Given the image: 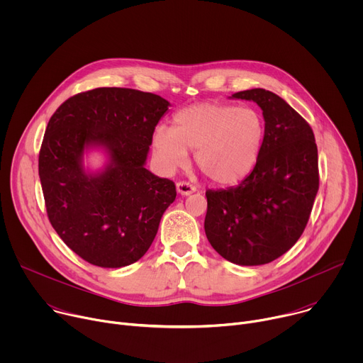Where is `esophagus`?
<instances>
[{
	"label": "esophagus",
	"instance_id": "1",
	"mask_svg": "<svg viewBox=\"0 0 363 363\" xmlns=\"http://www.w3.org/2000/svg\"><path fill=\"white\" fill-rule=\"evenodd\" d=\"M195 186L186 181H179L177 182V191L181 194V195H189L192 192H195Z\"/></svg>",
	"mask_w": 363,
	"mask_h": 363
}]
</instances>
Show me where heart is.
<instances>
[{
	"mask_svg": "<svg viewBox=\"0 0 363 363\" xmlns=\"http://www.w3.org/2000/svg\"><path fill=\"white\" fill-rule=\"evenodd\" d=\"M264 133V121L254 109L206 103L178 112L171 129L155 130L152 145L165 171L184 167L186 150H194L195 164L206 178L233 185L255 167Z\"/></svg>",
	"mask_w": 363,
	"mask_h": 363,
	"instance_id": "obj_1",
	"label": "heart"
}]
</instances>
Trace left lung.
Segmentation results:
<instances>
[{"label":"left lung","instance_id":"1","mask_svg":"<svg viewBox=\"0 0 363 363\" xmlns=\"http://www.w3.org/2000/svg\"><path fill=\"white\" fill-rule=\"evenodd\" d=\"M263 111L264 142L251 174L237 186L208 189L205 234L225 260L267 264L303 234L319 189L318 146L310 125L266 89L233 94Z\"/></svg>","mask_w":363,"mask_h":363}]
</instances>
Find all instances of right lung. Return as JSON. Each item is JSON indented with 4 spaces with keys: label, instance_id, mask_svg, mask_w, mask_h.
Here are the masks:
<instances>
[{
    "label": "right lung",
    "instance_id": "add662e5",
    "mask_svg": "<svg viewBox=\"0 0 363 363\" xmlns=\"http://www.w3.org/2000/svg\"><path fill=\"white\" fill-rule=\"evenodd\" d=\"M168 106L153 93L99 87L69 97L50 118L38 155L45 210L65 244L84 262L129 266L157 235L177 189L145 162ZM87 145L108 150L111 162L103 173L84 172Z\"/></svg>",
    "mask_w": 363,
    "mask_h": 363
}]
</instances>
